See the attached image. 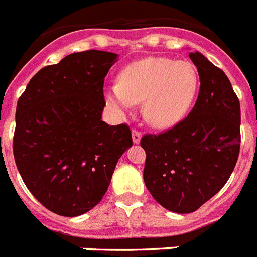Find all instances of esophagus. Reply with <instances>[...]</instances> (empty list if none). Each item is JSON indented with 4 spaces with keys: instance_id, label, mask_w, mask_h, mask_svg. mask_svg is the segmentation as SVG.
<instances>
[{
    "instance_id": "34e87169",
    "label": "esophagus",
    "mask_w": 257,
    "mask_h": 257,
    "mask_svg": "<svg viewBox=\"0 0 257 257\" xmlns=\"http://www.w3.org/2000/svg\"><path fill=\"white\" fill-rule=\"evenodd\" d=\"M142 139V134L139 133L138 130H133V142H134L135 145H138L139 142Z\"/></svg>"
}]
</instances>
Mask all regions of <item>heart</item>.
<instances>
[{
	"label": "heart",
	"instance_id": "heart-1",
	"mask_svg": "<svg viewBox=\"0 0 257 257\" xmlns=\"http://www.w3.org/2000/svg\"><path fill=\"white\" fill-rule=\"evenodd\" d=\"M199 90V75L190 62L149 57L127 65L106 100L120 112L142 103V114L155 128H171L190 111Z\"/></svg>",
	"mask_w": 257,
	"mask_h": 257
}]
</instances>
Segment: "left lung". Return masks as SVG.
Returning a JSON list of instances; mask_svg holds the SVG:
<instances>
[{
    "label": "left lung",
    "instance_id": "obj_1",
    "mask_svg": "<svg viewBox=\"0 0 257 257\" xmlns=\"http://www.w3.org/2000/svg\"><path fill=\"white\" fill-rule=\"evenodd\" d=\"M190 58L200 79L194 108L166 133L146 134L141 141L146 187L176 213L194 212L216 195L240 151V103L228 77L199 51Z\"/></svg>",
    "mask_w": 257,
    "mask_h": 257
}]
</instances>
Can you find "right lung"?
<instances>
[{
  "mask_svg": "<svg viewBox=\"0 0 257 257\" xmlns=\"http://www.w3.org/2000/svg\"><path fill=\"white\" fill-rule=\"evenodd\" d=\"M116 59L100 50L66 55L41 69L18 99L14 161L33 196L61 216L94 208L133 146L127 124L102 120L104 77Z\"/></svg>",
  "mask_w": 257,
  "mask_h": 257,
  "instance_id": "1",
  "label": "right lung"
}]
</instances>
